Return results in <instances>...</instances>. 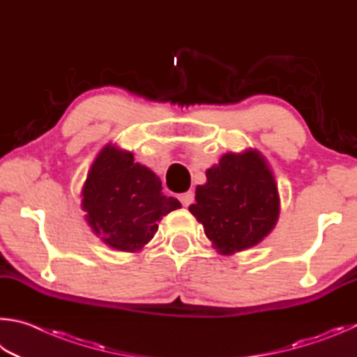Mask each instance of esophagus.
Returning a JSON list of instances; mask_svg holds the SVG:
<instances>
[{
  "instance_id": "obj_1",
  "label": "esophagus",
  "mask_w": 357,
  "mask_h": 357,
  "mask_svg": "<svg viewBox=\"0 0 357 357\" xmlns=\"http://www.w3.org/2000/svg\"><path fill=\"white\" fill-rule=\"evenodd\" d=\"M192 201H195V192H192V191L180 195V202H182L183 207H188V205L192 204Z\"/></svg>"
}]
</instances>
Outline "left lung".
I'll return each mask as SVG.
<instances>
[{"label":"left lung","mask_w":357,"mask_h":357,"mask_svg":"<svg viewBox=\"0 0 357 357\" xmlns=\"http://www.w3.org/2000/svg\"><path fill=\"white\" fill-rule=\"evenodd\" d=\"M197 185L192 216L221 255L245 251L276 227L280 197L271 166L257 149L224 153Z\"/></svg>","instance_id":"8db88e82"}]
</instances>
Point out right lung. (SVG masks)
Masks as SVG:
<instances>
[{
    "instance_id": "add662e5",
    "label": "right lung",
    "mask_w": 357,
    "mask_h": 357,
    "mask_svg": "<svg viewBox=\"0 0 357 357\" xmlns=\"http://www.w3.org/2000/svg\"><path fill=\"white\" fill-rule=\"evenodd\" d=\"M161 190L158 175L136 162L130 150L108 142L87 171L81 208L92 234L106 246L137 252L153 238L162 216L182 208Z\"/></svg>"
}]
</instances>
